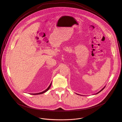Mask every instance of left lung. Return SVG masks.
<instances>
[{
  "label": "left lung",
  "instance_id": "8db88e82",
  "mask_svg": "<svg viewBox=\"0 0 122 122\" xmlns=\"http://www.w3.org/2000/svg\"><path fill=\"white\" fill-rule=\"evenodd\" d=\"M105 87V86L104 87H103V88H102V89L101 90H100V91H99V92H97V93H96L95 94H98V93H99V92H102V90H103V89H104ZM76 94H77V93H76ZM78 94V95H80V94ZM95 94H94V95H95Z\"/></svg>",
  "mask_w": 122,
  "mask_h": 122
}]
</instances>
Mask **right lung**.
I'll return each mask as SVG.
<instances>
[{"mask_svg": "<svg viewBox=\"0 0 122 122\" xmlns=\"http://www.w3.org/2000/svg\"><path fill=\"white\" fill-rule=\"evenodd\" d=\"M51 85H52V82L51 83V84H50V85L49 86L47 87V88L46 89L45 91H44L43 92H40V93H32V94H31V95H39V94H42V93H45V92H47L49 89V88H50L51 87Z\"/></svg>", "mask_w": 122, "mask_h": 122, "instance_id": "add662e5", "label": "right lung"}]
</instances>
